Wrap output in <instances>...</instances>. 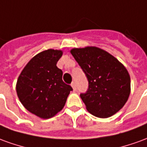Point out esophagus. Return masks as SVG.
I'll return each instance as SVG.
<instances>
[{"instance_id": "obj_1", "label": "esophagus", "mask_w": 147, "mask_h": 147, "mask_svg": "<svg viewBox=\"0 0 147 147\" xmlns=\"http://www.w3.org/2000/svg\"><path fill=\"white\" fill-rule=\"evenodd\" d=\"M71 87H72V89H73L74 91H76V83H75V82H72L71 84Z\"/></svg>"}]
</instances>
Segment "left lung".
<instances>
[{
	"instance_id": "left-lung-1",
	"label": "left lung",
	"mask_w": 147,
	"mask_h": 147,
	"mask_svg": "<svg viewBox=\"0 0 147 147\" xmlns=\"http://www.w3.org/2000/svg\"><path fill=\"white\" fill-rule=\"evenodd\" d=\"M70 52L89 82L87 91L80 94L87 111L100 118L117 113L131 92L126 67L113 55L96 46L74 48Z\"/></svg>"
}]
</instances>
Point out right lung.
Returning a JSON list of instances; mask_svg holds the SVG:
<instances>
[{"instance_id":"1","label":"right lung","mask_w":147,"mask_h":147,"mask_svg":"<svg viewBox=\"0 0 147 147\" xmlns=\"http://www.w3.org/2000/svg\"><path fill=\"white\" fill-rule=\"evenodd\" d=\"M63 51L49 49L39 53L24 67L16 83V93L26 109L42 119L62 110L72 88L62 80L57 67Z\"/></svg>"}]
</instances>
